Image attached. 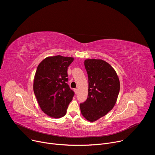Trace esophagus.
Here are the masks:
<instances>
[{
	"instance_id": "esophagus-1",
	"label": "esophagus",
	"mask_w": 155,
	"mask_h": 155,
	"mask_svg": "<svg viewBox=\"0 0 155 155\" xmlns=\"http://www.w3.org/2000/svg\"><path fill=\"white\" fill-rule=\"evenodd\" d=\"M75 94H78V89H75Z\"/></svg>"
}]
</instances>
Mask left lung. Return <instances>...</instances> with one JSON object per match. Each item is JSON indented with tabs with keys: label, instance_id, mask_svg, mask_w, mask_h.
<instances>
[{
	"label": "left lung",
	"instance_id": "left-lung-1",
	"mask_svg": "<svg viewBox=\"0 0 155 155\" xmlns=\"http://www.w3.org/2000/svg\"><path fill=\"white\" fill-rule=\"evenodd\" d=\"M88 77V95L80 104L82 115L93 122L111 110L120 92V80L114 69L102 59L84 61Z\"/></svg>",
	"mask_w": 155,
	"mask_h": 155
}]
</instances>
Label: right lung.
I'll use <instances>...</instances> for the list:
<instances>
[{
	"label": "right lung",
	"mask_w": 155,
	"mask_h": 155,
	"mask_svg": "<svg viewBox=\"0 0 155 155\" xmlns=\"http://www.w3.org/2000/svg\"><path fill=\"white\" fill-rule=\"evenodd\" d=\"M72 57L60 55L46 58L38 65L34 80V92L42 111L50 117H64L74 92L68 81V69Z\"/></svg>",
	"instance_id": "obj_1"
}]
</instances>
